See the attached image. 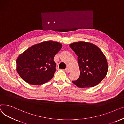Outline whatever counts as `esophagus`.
<instances>
[{
  "mask_svg": "<svg viewBox=\"0 0 124 124\" xmlns=\"http://www.w3.org/2000/svg\"><path fill=\"white\" fill-rule=\"evenodd\" d=\"M65 70H66V72L67 73H70V69L69 68H67Z\"/></svg>",
  "mask_w": 124,
  "mask_h": 124,
  "instance_id": "34e87169",
  "label": "esophagus"
}]
</instances>
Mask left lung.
I'll return each mask as SVG.
<instances>
[{"mask_svg": "<svg viewBox=\"0 0 124 124\" xmlns=\"http://www.w3.org/2000/svg\"><path fill=\"white\" fill-rule=\"evenodd\" d=\"M70 47L78 56L80 75L73 83L79 88L93 87L98 85L107 75V59L98 47L85 42H74Z\"/></svg>", "mask_w": 124, "mask_h": 124, "instance_id": "8db88e82", "label": "left lung"}]
</instances>
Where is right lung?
<instances>
[{"mask_svg": "<svg viewBox=\"0 0 124 124\" xmlns=\"http://www.w3.org/2000/svg\"><path fill=\"white\" fill-rule=\"evenodd\" d=\"M62 45L52 41H45L31 46L16 60V70L28 83L39 85L46 83L56 70L54 59Z\"/></svg>", "mask_w": 124, "mask_h": 124, "instance_id": "add662e5", "label": "right lung"}]
</instances>
